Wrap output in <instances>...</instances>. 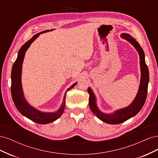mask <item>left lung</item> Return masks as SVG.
Returning a JSON list of instances; mask_svg holds the SVG:
<instances>
[{
  "label": "left lung",
  "instance_id": "1",
  "mask_svg": "<svg viewBox=\"0 0 158 158\" xmlns=\"http://www.w3.org/2000/svg\"><path fill=\"white\" fill-rule=\"evenodd\" d=\"M121 36L123 39H125L131 43L138 52L140 57L141 78L139 89L135 99L127 107L116 110L113 113H105L98 109L96 104V98L92 89L89 87L88 88V92L89 95V106L92 111L100 120L104 123L111 124V125H117V124L125 122L128 119L135 116L140 111L146 102L148 82H149V71H148V66L145 62L144 51L139 44L131 35L125 33H122Z\"/></svg>",
  "mask_w": 158,
  "mask_h": 158
}]
</instances>
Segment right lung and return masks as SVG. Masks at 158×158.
<instances>
[{"label":"right lung","instance_id":"obj_1","mask_svg":"<svg viewBox=\"0 0 158 158\" xmlns=\"http://www.w3.org/2000/svg\"><path fill=\"white\" fill-rule=\"evenodd\" d=\"M52 30H51V31ZM49 31V30H47L37 33L36 35L33 36V37L31 38L29 41H27L25 44H23L22 46L20 49L18 51L17 59L13 64L11 73V94L13 102L16 107L22 115L30 119L32 121L38 124H41V125H45V124L53 122L60 117L65 107L66 92L72 88H73L77 84L76 82L73 84L69 88L67 89L64 94L61 106L56 112L49 113L40 111L30 106L26 99L24 94L23 92L21 80L22 63L23 59H24L26 52L30 47V45L40 36L41 33L48 32Z\"/></svg>","mask_w":158,"mask_h":158}]
</instances>
